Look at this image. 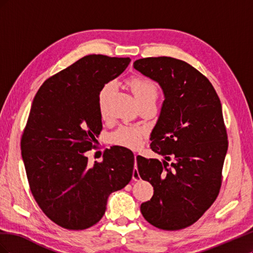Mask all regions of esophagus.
Listing matches in <instances>:
<instances>
[{
    "mask_svg": "<svg viewBox=\"0 0 253 253\" xmlns=\"http://www.w3.org/2000/svg\"><path fill=\"white\" fill-rule=\"evenodd\" d=\"M136 157H137V155H135V160H136ZM133 179L135 181H138L140 179V176H139L138 170H137V168H135V169L133 170Z\"/></svg>",
    "mask_w": 253,
    "mask_h": 253,
    "instance_id": "1",
    "label": "esophagus"
}]
</instances>
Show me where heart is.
<instances>
[{"label": "heart", "instance_id": "obj_1", "mask_svg": "<svg viewBox=\"0 0 253 253\" xmlns=\"http://www.w3.org/2000/svg\"><path fill=\"white\" fill-rule=\"evenodd\" d=\"M127 84L139 105L151 102L155 103L158 97V86L154 81L145 77H132L127 81ZM113 86L114 84L112 82L106 83L99 91L98 108L102 118L106 115V103ZM144 136L145 129L143 127L124 126L112 134V141L120 147L136 150L142 144Z\"/></svg>", "mask_w": 253, "mask_h": 253}]
</instances>
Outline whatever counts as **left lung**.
Returning <instances> with one entry per match:
<instances>
[{"instance_id": "1", "label": "left lung", "mask_w": 253, "mask_h": 253, "mask_svg": "<svg viewBox=\"0 0 253 253\" xmlns=\"http://www.w3.org/2000/svg\"><path fill=\"white\" fill-rule=\"evenodd\" d=\"M133 65L165 94L151 149L166 160L136 158L140 177L154 188L140 211L156 228L179 230L200 219L219 193L228 149L220 100L208 78L185 61L151 57Z\"/></svg>"}]
</instances>
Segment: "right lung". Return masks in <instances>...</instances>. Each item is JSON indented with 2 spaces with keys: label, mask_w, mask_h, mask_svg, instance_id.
Returning <instances> with one entry per match:
<instances>
[{
  "label": "right lung",
  "mask_w": 253,
  "mask_h": 253,
  "mask_svg": "<svg viewBox=\"0 0 253 253\" xmlns=\"http://www.w3.org/2000/svg\"><path fill=\"white\" fill-rule=\"evenodd\" d=\"M129 62L85 56L45 80L34 98L21 137L29 188L45 215L68 230L98 223L110 194L132 179L134 154L128 149H106L93 167L85 156L102 129L99 91Z\"/></svg>",
  "instance_id": "1"
}]
</instances>
